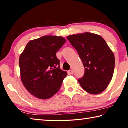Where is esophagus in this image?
Returning <instances> with one entry per match:
<instances>
[{
  "mask_svg": "<svg viewBox=\"0 0 128 128\" xmlns=\"http://www.w3.org/2000/svg\"><path fill=\"white\" fill-rule=\"evenodd\" d=\"M69 72L70 73V74H73V70H72V69H71V70H69Z\"/></svg>",
  "mask_w": 128,
  "mask_h": 128,
  "instance_id": "esophagus-1",
  "label": "esophagus"
}]
</instances>
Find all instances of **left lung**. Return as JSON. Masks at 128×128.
Instances as JSON below:
<instances>
[{
  "instance_id": "8db88e82",
  "label": "left lung",
  "mask_w": 128,
  "mask_h": 128,
  "mask_svg": "<svg viewBox=\"0 0 128 128\" xmlns=\"http://www.w3.org/2000/svg\"><path fill=\"white\" fill-rule=\"evenodd\" d=\"M78 53L85 68L84 76L78 80L90 94L103 92L111 81L114 68L113 52L101 36L86 32L67 36Z\"/></svg>"
}]
</instances>
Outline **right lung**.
<instances>
[{"label": "right lung", "instance_id": "obj_1", "mask_svg": "<svg viewBox=\"0 0 128 128\" xmlns=\"http://www.w3.org/2000/svg\"><path fill=\"white\" fill-rule=\"evenodd\" d=\"M62 36H46L30 40L19 58L21 79L32 95L41 99L57 92L67 73L56 53L66 42Z\"/></svg>", "mask_w": 128, "mask_h": 128}]
</instances>
